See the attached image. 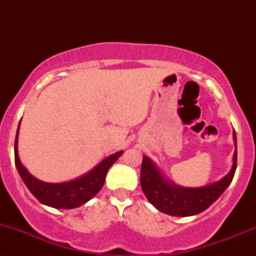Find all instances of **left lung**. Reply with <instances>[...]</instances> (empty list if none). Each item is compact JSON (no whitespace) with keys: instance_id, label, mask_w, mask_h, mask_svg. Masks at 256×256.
<instances>
[{"instance_id":"8db88e82","label":"left lung","mask_w":256,"mask_h":256,"mask_svg":"<svg viewBox=\"0 0 256 256\" xmlns=\"http://www.w3.org/2000/svg\"><path fill=\"white\" fill-rule=\"evenodd\" d=\"M231 171L219 182L201 188H183L168 182L149 158L143 156L140 185L148 201L160 212L173 216H195L207 210L230 185L237 167V140Z\"/></svg>"}]
</instances>
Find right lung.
Here are the masks:
<instances>
[{"instance_id": "right-lung-1", "label": "right lung", "mask_w": 256, "mask_h": 256, "mask_svg": "<svg viewBox=\"0 0 256 256\" xmlns=\"http://www.w3.org/2000/svg\"><path fill=\"white\" fill-rule=\"evenodd\" d=\"M18 134H19V128H18L16 144H14V156H16V166L20 177L24 180L25 185L32 195L40 204L52 208H58V210L77 208L92 198L104 186L108 170L124 152L122 150L106 158L86 174L77 179L64 182V183H46V182L38 180L37 178H34L22 166L19 158V154H18Z\"/></svg>"}]
</instances>
